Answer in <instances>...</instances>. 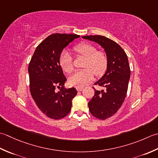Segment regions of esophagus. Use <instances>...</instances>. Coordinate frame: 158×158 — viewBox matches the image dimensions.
Here are the masks:
<instances>
[{"label": "esophagus", "instance_id": "34e87169", "mask_svg": "<svg viewBox=\"0 0 158 158\" xmlns=\"http://www.w3.org/2000/svg\"><path fill=\"white\" fill-rule=\"evenodd\" d=\"M84 87H82V86H81V87H76V90L78 91H81L82 90H83Z\"/></svg>", "mask_w": 158, "mask_h": 158}]
</instances>
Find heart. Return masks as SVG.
I'll list each match as a JSON object with an SVG mask.
<instances>
[{
    "instance_id": "obj_1",
    "label": "heart",
    "mask_w": 158,
    "mask_h": 158,
    "mask_svg": "<svg viewBox=\"0 0 158 158\" xmlns=\"http://www.w3.org/2000/svg\"><path fill=\"white\" fill-rule=\"evenodd\" d=\"M77 55L85 58L82 70L77 71L71 76L68 82L71 86L81 87L87 85L94 78V73L97 76H102L107 69L108 59L107 54L92 44L82 43L73 47ZM59 65L65 73L72 72L73 63L72 56L68 52L64 50L59 57Z\"/></svg>"
}]
</instances>
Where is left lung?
Listing matches in <instances>:
<instances>
[{"mask_svg":"<svg viewBox=\"0 0 158 158\" xmlns=\"http://www.w3.org/2000/svg\"><path fill=\"white\" fill-rule=\"evenodd\" d=\"M83 39L98 43L104 48L108 64L105 74L94 85L105 91H98L89 102V111L95 117L105 120L113 116L123 104L127 92L130 67L126 53L119 45L101 35L83 36Z\"/></svg>","mask_w":158,"mask_h":158,"instance_id":"obj_1","label":"left lung"}]
</instances>
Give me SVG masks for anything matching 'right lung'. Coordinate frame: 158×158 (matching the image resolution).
<instances>
[{
	"mask_svg": "<svg viewBox=\"0 0 158 158\" xmlns=\"http://www.w3.org/2000/svg\"><path fill=\"white\" fill-rule=\"evenodd\" d=\"M80 35L52 34L38 45L28 64L30 91L37 107L48 117L60 119L69 113L75 88L63 87L67 80L59 65L64 48ZM60 90L56 91V89Z\"/></svg>",
	"mask_w": 158,
	"mask_h": 158,
	"instance_id": "add662e5",
	"label": "right lung"
}]
</instances>
